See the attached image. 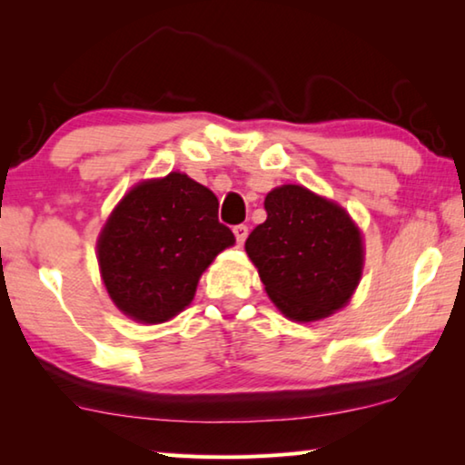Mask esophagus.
I'll return each instance as SVG.
<instances>
[{
	"instance_id": "34e87169",
	"label": "esophagus",
	"mask_w": 465,
	"mask_h": 465,
	"mask_svg": "<svg viewBox=\"0 0 465 465\" xmlns=\"http://www.w3.org/2000/svg\"><path fill=\"white\" fill-rule=\"evenodd\" d=\"M233 233H235V240H238V243L242 246V243L246 242V238H248V225H243V223L235 225L233 227Z\"/></svg>"
}]
</instances>
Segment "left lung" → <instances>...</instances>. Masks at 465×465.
<instances>
[{
  "label": "left lung",
  "instance_id": "8db88e82",
  "mask_svg": "<svg viewBox=\"0 0 465 465\" xmlns=\"http://www.w3.org/2000/svg\"><path fill=\"white\" fill-rule=\"evenodd\" d=\"M266 222L246 252L282 316L316 322L344 308L363 274V238L351 215L299 184L266 194Z\"/></svg>",
  "mask_w": 465,
  "mask_h": 465
}]
</instances>
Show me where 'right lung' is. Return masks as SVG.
<instances>
[{
    "instance_id": "obj_1",
    "label": "right lung",
    "mask_w": 465,
    "mask_h": 465,
    "mask_svg": "<svg viewBox=\"0 0 465 465\" xmlns=\"http://www.w3.org/2000/svg\"><path fill=\"white\" fill-rule=\"evenodd\" d=\"M217 209V196L180 172L123 196L96 248L102 281L124 316L162 324L193 302L201 274L235 242Z\"/></svg>"
}]
</instances>
